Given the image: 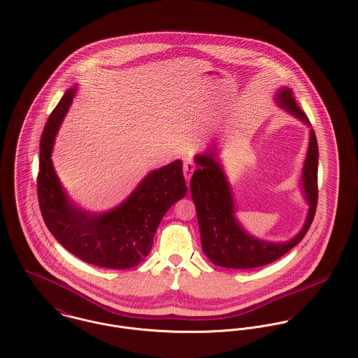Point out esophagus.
Wrapping results in <instances>:
<instances>
[{
	"mask_svg": "<svg viewBox=\"0 0 358 358\" xmlns=\"http://www.w3.org/2000/svg\"><path fill=\"white\" fill-rule=\"evenodd\" d=\"M182 170H184V177L187 180V182H189L192 173L195 171V162L192 159H187L182 164Z\"/></svg>",
	"mask_w": 358,
	"mask_h": 358,
	"instance_id": "1",
	"label": "esophagus"
}]
</instances>
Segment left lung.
<instances>
[{"mask_svg": "<svg viewBox=\"0 0 358 358\" xmlns=\"http://www.w3.org/2000/svg\"><path fill=\"white\" fill-rule=\"evenodd\" d=\"M278 107L310 126L308 117L298 107L289 87L276 93ZM198 169L191 180V195L198 214L203 252L218 266L231 269H252L275 262L295 247L309 231L317 207L318 147L315 130L310 129L309 147L302 170V189L309 204L306 221L295 238L273 243L250 235L238 222L235 199L228 178L217 160L215 152L195 157Z\"/></svg>", "mask_w": 358, "mask_h": 358, "instance_id": "obj_1", "label": "left lung"}]
</instances>
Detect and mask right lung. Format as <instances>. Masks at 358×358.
Listing matches in <instances>:
<instances>
[{
  "instance_id": "1",
  "label": "right lung",
  "mask_w": 358,
  "mask_h": 358,
  "mask_svg": "<svg viewBox=\"0 0 358 358\" xmlns=\"http://www.w3.org/2000/svg\"><path fill=\"white\" fill-rule=\"evenodd\" d=\"M77 87L69 89L52 111L40 143L37 178L41 214L56 240L82 261L110 269L137 266L151 251L167 210L187 194L182 162L174 160L144 177L118 207L90 213L73 203L52 164V150Z\"/></svg>"
}]
</instances>
